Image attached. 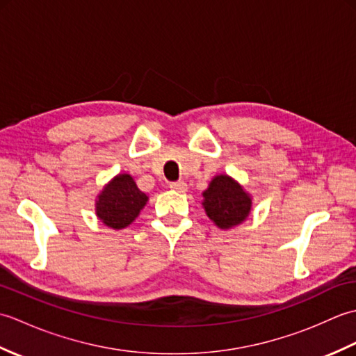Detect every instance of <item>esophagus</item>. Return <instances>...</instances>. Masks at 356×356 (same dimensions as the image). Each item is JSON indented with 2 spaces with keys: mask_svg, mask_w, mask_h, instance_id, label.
Listing matches in <instances>:
<instances>
[{
  "mask_svg": "<svg viewBox=\"0 0 356 356\" xmlns=\"http://www.w3.org/2000/svg\"><path fill=\"white\" fill-rule=\"evenodd\" d=\"M170 188L172 191H177V193H186L188 191V185L185 182H171Z\"/></svg>",
  "mask_w": 356,
  "mask_h": 356,
  "instance_id": "34e87169",
  "label": "esophagus"
}]
</instances>
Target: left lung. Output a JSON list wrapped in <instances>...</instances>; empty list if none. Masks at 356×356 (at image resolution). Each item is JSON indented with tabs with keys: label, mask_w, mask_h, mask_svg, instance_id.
Instances as JSON below:
<instances>
[{
	"label": "left lung",
	"mask_w": 356,
	"mask_h": 356,
	"mask_svg": "<svg viewBox=\"0 0 356 356\" xmlns=\"http://www.w3.org/2000/svg\"><path fill=\"white\" fill-rule=\"evenodd\" d=\"M202 195L209 220L223 231L236 228L251 214L252 195L228 174L214 176Z\"/></svg>",
	"instance_id": "obj_1"
}]
</instances>
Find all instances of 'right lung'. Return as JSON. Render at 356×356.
I'll list each match as a JSON object with an SVG mask.
<instances>
[{"mask_svg":"<svg viewBox=\"0 0 356 356\" xmlns=\"http://www.w3.org/2000/svg\"><path fill=\"white\" fill-rule=\"evenodd\" d=\"M147 202L148 195L139 190L131 174L120 172L97 194L96 217L108 228L120 231L138 218Z\"/></svg>","mask_w":356,"mask_h":356,"instance_id":"1","label":"right lung"}]
</instances>
